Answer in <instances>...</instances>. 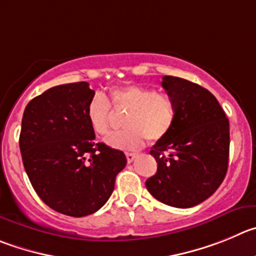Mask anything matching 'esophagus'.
I'll return each mask as SVG.
<instances>
[{"label":"esophagus","instance_id":"obj_1","mask_svg":"<svg viewBox=\"0 0 256 256\" xmlns=\"http://www.w3.org/2000/svg\"><path fill=\"white\" fill-rule=\"evenodd\" d=\"M136 156H138V154H135V152H126V159H128V163L135 160Z\"/></svg>","mask_w":256,"mask_h":256}]
</instances>
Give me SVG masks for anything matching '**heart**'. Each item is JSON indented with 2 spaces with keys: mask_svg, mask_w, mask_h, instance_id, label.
Listing matches in <instances>:
<instances>
[{
  "mask_svg": "<svg viewBox=\"0 0 256 256\" xmlns=\"http://www.w3.org/2000/svg\"><path fill=\"white\" fill-rule=\"evenodd\" d=\"M110 102L118 111H126L122 131L106 138V144L114 149L135 150L142 146L145 138L150 142L163 140L176 120V104L166 93L142 86H122L110 90ZM104 94H94L87 104L88 122L93 132L106 135L111 121V106Z\"/></svg>",
  "mask_w": 256,
  "mask_h": 256,
  "instance_id": "1",
  "label": "heart"
}]
</instances>
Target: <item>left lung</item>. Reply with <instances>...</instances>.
Here are the masks:
<instances>
[{
    "label": "left lung",
    "mask_w": 256,
    "mask_h": 256,
    "mask_svg": "<svg viewBox=\"0 0 256 256\" xmlns=\"http://www.w3.org/2000/svg\"><path fill=\"white\" fill-rule=\"evenodd\" d=\"M162 86L176 101V120L150 150L158 170L145 186L163 204L190 208L211 197L225 178L230 125L206 88L172 76H164Z\"/></svg>",
    "instance_id": "8db88e82"
}]
</instances>
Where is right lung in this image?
<instances>
[{
    "label": "right lung",
    "instance_id": "obj_1",
    "mask_svg": "<svg viewBox=\"0 0 256 256\" xmlns=\"http://www.w3.org/2000/svg\"><path fill=\"white\" fill-rule=\"evenodd\" d=\"M93 96L87 82L49 88L28 102L21 122V156L35 192L72 217L98 211L126 166L121 150L94 142L86 114Z\"/></svg>",
    "mask_w": 256,
    "mask_h": 256
}]
</instances>
